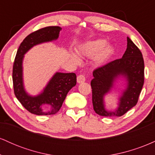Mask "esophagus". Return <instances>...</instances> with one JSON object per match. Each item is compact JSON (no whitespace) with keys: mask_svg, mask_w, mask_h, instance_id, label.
I'll return each instance as SVG.
<instances>
[{"mask_svg":"<svg viewBox=\"0 0 155 155\" xmlns=\"http://www.w3.org/2000/svg\"><path fill=\"white\" fill-rule=\"evenodd\" d=\"M85 80V76L84 75H79L77 76V82L78 83H82V82H84Z\"/></svg>","mask_w":155,"mask_h":155,"instance_id":"34e87169","label":"esophagus"}]
</instances>
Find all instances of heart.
<instances>
[{
	"mask_svg": "<svg viewBox=\"0 0 155 155\" xmlns=\"http://www.w3.org/2000/svg\"><path fill=\"white\" fill-rule=\"evenodd\" d=\"M112 52L113 48L111 46L106 45V41L104 39L90 41L80 46L77 49L80 57L90 58L94 55L93 63L97 66L103 65L110 58ZM71 58L76 63H79V58L74 52L71 53Z\"/></svg>",
	"mask_w": 155,
	"mask_h": 155,
	"instance_id": "heart-1",
	"label": "heart"
}]
</instances>
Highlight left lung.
<instances>
[{
	"label": "left lung",
	"mask_w": 155,
	"mask_h": 155,
	"mask_svg": "<svg viewBox=\"0 0 155 155\" xmlns=\"http://www.w3.org/2000/svg\"><path fill=\"white\" fill-rule=\"evenodd\" d=\"M127 45L122 58L97 68L91 81L92 105L96 114L102 117H121L135 106L144 82V62L141 51L127 37ZM126 78L127 87L120 98L118 108L114 112L105 110L103 97L113 87L117 78Z\"/></svg>",
	"instance_id": "1"
}]
</instances>
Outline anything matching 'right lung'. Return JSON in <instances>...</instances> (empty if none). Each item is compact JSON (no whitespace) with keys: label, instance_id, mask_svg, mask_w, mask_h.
Here are the masks:
<instances>
[{"label":"right lung","instance_id":"1","mask_svg":"<svg viewBox=\"0 0 155 155\" xmlns=\"http://www.w3.org/2000/svg\"><path fill=\"white\" fill-rule=\"evenodd\" d=\"M61 30L59 26H49L39 29L28 35L17 50L12 72L14 91L21 104L31 114H55L61 108L68 92L76 84V74L58 72L50 79L44 91L36 96L28 95L23 85L22 60L24 54L33 46L58 39ZM43 104L48 106L47 111L42 109Z\"/></svg>","mask_w":155,"mask_h":155}]
</instances>
